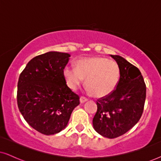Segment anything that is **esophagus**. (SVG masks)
Here are the masks:
<instances>
[{"label":"esophagus","instance_id":"esophagus-1","mask_svg":"<svg viewBox=\"0 0 161 161\" xmlns=\"http://www.w3.org/2000/svg\"><path fill=\"white\" fill-rule=\"evenodd\" d=\"M79 101H80L81 103H85L88 101V99L86 98V97H83V96H81L80 98H79Z\"/></svg>","mask_w":161,"mask_h":161}]
</instances>
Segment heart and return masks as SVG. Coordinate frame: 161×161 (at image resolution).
Masks as SVG:
<instances>
[{
	"label": "heart",
	"mask_w": 161,
	"mask_h": 161,
	"mask_svg": "<svg viewBox=\"0 0 161 161\" xmlns=\"http://www.w3.org/2000/svg\"><path fill=\"white\" fill-rule=\"evenodd\" d=\"M64 76L72 90H76L86 79L87 91L102 97L116 89L120 79V69L115 60L93 57L77 60L75 68L66 66Z\"/></svg>",
	"instance_id": "obj_1"
}]
</instances>
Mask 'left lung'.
<instances>
[{
	"instance_id": "8db88e82",
	"label": "left lung",
	"mask_w": 161,
	"mask_h": 161,
	"mask_svg": "<svg viewBox=\"0 0 161 161\" xmlns=\"http://www.w3.org/2000/svg\"><path fill=\"white\" fill-rule=\"evenodd\" d=\"M120 69V79L110 95L97 100L93 118L94 129L104 137L114 138L125 134L138 123L142 115L146 86L136 66L118 55H110Z\"/></svg>"
}]
</instances>
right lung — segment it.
I'll return each mask as SVG.
<instances>
[{
    "mask_svg": "<svg viewBox=\"0 0 161 161\" xmlns=\"http://www.w3.org/2000/svg\"><path fill=\"white\" fill-rule=\"evenodd\" d=\"M70 55L50 51L35 57L19 75L17 104L30 126L44 135L65 129L72 112L79 104L64 76Z\"/></svg>",
    "mask_w": 161,
    "mask_h": 161,
    "instance_id": "right-lung-1",
    "label": "right lung"
}]
</instances>
